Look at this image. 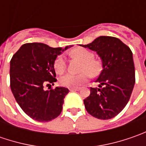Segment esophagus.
I'll return each mask as SVG.
<instances>
[{"mask_svg":"<svg viewBox=\"0 0 146 146\" xmlns=\"http://www.w3.org/2000/svg\"><path fill=\"white\" fill-rule=\"evenodd\" d=\"M80 88H70V91H80Z\"/></svg>","mask_w":146,"mask_h":146,"instance_id":"1","label":"esophagus"}]
</instances>
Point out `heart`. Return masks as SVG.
<instances>
[{"label": "heart", "mask_w": 146, "mask_h": 146, "mask_svg": "<svg viewBox=\"0 0 146 146\" xmlns=\"http://www.w3.org/2000/svg\"><path fill=\"white\" fill-rule=\"evenodd\" d=\"M71 55L80 59L83 62L81 66V71H88L83 72L79 75H74L71 73H67L63 76H62L59 80L60 84L63 87L66 88H76L81 85L82 84L88 81L89 75L96 77L98 76L102 70V61L99 59H94L93 53L88 50L86 48H76L71 52ZM54 68L57 73L62 74L66 69V58L63 55L58 56L54 62Z\"/></svg>", "instance_id": "b5f03b06"}]
</instances>
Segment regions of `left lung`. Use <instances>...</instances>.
Returning <instances> with one entry per match:
<instances>
[{
    "label": "left lung",
    "instance_id": "left-lung-1",
    "mask_svg": "<svg viewBox=\"0 0 146 146\" xmlns=\"http://www.w3.org/2000/svg\"><path fill=\"white\" fill-rule=\"evenodd\" d=\"M97 52L102 62V70L84 100L88 114L99 119H110L119 114L128 102L135 84V67L130 48L119 39L99 36L85 45Z\"/></svg>",
    "mask_w": 146,
    "mask_h": 146
}]
</instances>
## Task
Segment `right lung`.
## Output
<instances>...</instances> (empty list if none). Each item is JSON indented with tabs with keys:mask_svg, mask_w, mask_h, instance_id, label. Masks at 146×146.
Wrapping results in <instances>:
<instances>
[{
	"mask_svg": "<svg viewBox=\"0 0 146 146\" xmlns=\"http://www.w3.org/2000/svg\"><path fill=\"white\" fill-rule=\"evenodd\" d=\"M69 48H52L42 43L22 45L10 61V88L16 102L30 118L38 122H48L57 118L68 88H44L57 81L54 62Z\"/></svg>",
	"mask_w": 146,
	"mask_h": 146,
	"instance_id": "obj_1",
	"label": "right lung"
}]
</instances>
